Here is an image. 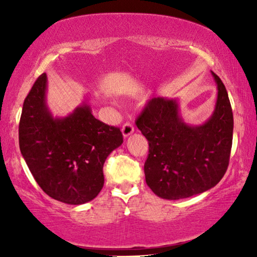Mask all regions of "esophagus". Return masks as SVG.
Returning <instances> with one entry per match:
<instances>
[{"label": "esophagus", "mask_w": 257, "mask_h": 257, "mask_svg": "<svg viewBox=\"0 0 257 257\" xmlns=\"http://www.w3.org/2000/svg\"><path fill=\"white\" fill-rule=\"evenodd\" d=\"M121 132H122V136H124V138H127V137H130L133 132H135V127H133L132 124H130V122H126V124L122 125Z\"/></svg>", "instance_id": "obj_1"}]
</instances>
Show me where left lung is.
<instances>
[{"label": "left lung", "instance_id": "left-lung-1", "mask_svg": "<svg viewBox=\"0 0 257 257\" xmlns=\"http://www.w3.org/2000/svg\"><path fill=\"white\" fill-rule=\"evenodd\" d=\"M217 97L208 120L191 125L178 99L152 98L137 119L150 145L144 165L146 184L161 199L179 200L213 188L226 173L234 119L223 83L212 72Z\"/></svg>", "mask_w": 257, "mask_h": 257}]
</instances>
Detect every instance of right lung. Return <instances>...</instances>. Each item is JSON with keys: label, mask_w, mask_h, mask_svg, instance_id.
<instances>
[{"label": "right lung", "mask_w": 257, "mask_h": 257, "mask_svg": "<svg viewBox=\"0 0 257 257\" xmlns=\"http://www.w3.org/2000/svg\"><path fill=\"white\" fill-rule=\"evenodd\" d=\"M47 90L43 73L23 104L21 153L44 193L68 205H83L103 188L104 163L122 144V135L94 118L86 100L65 117H55L47 104Z\"/></svg>", "instance_id": "obj_1"}]
</instances>
